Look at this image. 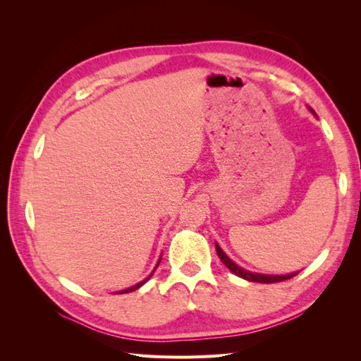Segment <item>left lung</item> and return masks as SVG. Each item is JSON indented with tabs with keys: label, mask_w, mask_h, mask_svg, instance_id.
I'll return each mask as SVG.
<instances>
[{
	"label": "left lung",
	"mask_w": 361,
	"mask_h": 361,
	"mask_svg": "<svg viewBox=\"0 0 361 361\" xmlns=\"http://www.w3.org/2000/svg\"><path fill=\"white\" fill-rule=\"evenodd\" d=\"M215 250H216V255L218 257L221 259L223 264L231 269L235 276L241 277V279H245L248 281H256V283H279V281H285V280H289L292 277H295L298 274V272H293V274H288V276H265V274H256V272H250V271H245L244 268L238 267L235 262H232L231 259H228L226 256L224 251L220 248V245L215 244Z\"/></svg>",
	"instance_id": "obj_1"
}]
</instances>
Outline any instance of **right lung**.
Returning <instances> with one entry per match:
<instances>
[{
    "label": "right lung",
    "mask_w": 361,
    "mask_h": 361,
    "mask_svg": "<svg viewBox=\"0 0 361 361\" xmlns=\"http://www.w3.org/2000/svg\"><path fill=\"white\" fill-rule=\"evenodd\" d=\"M158 265H159V262H158V264H157V268H158ZM155 268V269H157ZM155 269L154 271H152V274L146 279V280H143V281H140V283H137V285L135 286H133V288H128V289H123V290H120V292H117V293H128V292H133V290H137L140 286H143L145 285V283L152 277V276H154V272H155Z\"/></svg>",
    "instance_id": "obj_1"
}]
</instances>
